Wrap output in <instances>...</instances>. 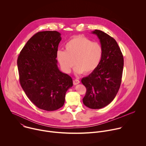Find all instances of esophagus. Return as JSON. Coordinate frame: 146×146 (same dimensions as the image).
Listing matches in <instances>:
<instances>
[{
    "label": "esophagus",
    "instance_id": "34e87169",
    "mask_svg": "<svg viewBox=\"0 0 146 146\" xmlns=\"http://www.w3.org/2000/svg\"><path fill=\"white\" fill-rule=\"evenodd\" d=\"M80 82V81L76 79V80H73V84H74V85H77V84H79Z\"/></svg>",
    "mask_w": 146,
    "mask_h": 146
}]
</instances>
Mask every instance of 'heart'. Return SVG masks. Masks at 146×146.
I'll return each mask as SVG.
<instances>
[{
    "label": "heart",
    "mask_w": 146,
    "mask_h": 146,
    "mask_svg": "<svg viewBox=\"0 0 146 146\" xmlns=\"http://www.w3.org/2000/svg\"><path fill=\"white\" fill-rule=\"evenodd\" d=\"M65 51L59 50L56 58L65 73H69L75 65L74 72L80 74L92 73L99 66L103 55L100 44L83 36H76L65 45Z\"/></svg>",
    "instance_id": "obj_1"
}]
</instances>
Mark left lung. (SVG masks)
I'll list each match as a JSON object with an SVG mask.
<instances>
[{"label": "left lung", "instance_id": "obj_1", "mask_svg": "<svg viewBox=\"0 0 146 146\" xmlns=\"http://www.w3.org/2000/svg\"><path fill=\"white\" fill-rule=\"evenodd\" d=\"M100 40L103 50L98 67L81 82L87 89L83 103L92 109L108 106L115 97L120 87L123 67V58L117 41L99 30L92 32Z\"/></svg>", "mask_w": 146, "mask_h": 146}]
</instances>
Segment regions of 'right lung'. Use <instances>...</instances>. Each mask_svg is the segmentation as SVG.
<instances>
[{"label":"right lung","instance_id":"add662e5","mask_svg":"<svg viewBox=\"0 0 146 146\" xmlns=\"http://www.w3.org/2000/svg\"><path fill=\"white\" fill-rule=\"evenodd\" d=\"M61 39L57 31L37 32L27 41L17 59L23 90L35 105L46 111L63 106L66 92L73 86L71 77L61 72L57 66Z\"/></svg>","mask_w":146,"mask_h":146}]
</instances>
